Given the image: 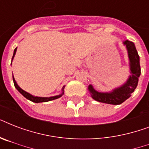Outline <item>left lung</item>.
<instances>
[{"label":"left lung","mask_w":149,"mask_h":149,"mask_svg":"<svg viewBox=\"0 0 149 149\" xmlns=\"http://www.w3.org/2000/svg\"><path fill=\"white\" fill-rule=\"evenodd\" d=\"M123 45H125L127 52L128 65H129L130 75L127 80L120 86L113 88L112 91L107 92H101L97 91L92 84L88 86V91L91 97L96 101L101 102L104 104L118 105L132 96V93L136 89L139 83V78L141 75L140 67V58L136 50L135 45L132 42L128 40L124 41Z\"/></svg>","instance_id":"1"}]
</instances>
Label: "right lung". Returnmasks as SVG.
Listing matches in <instances>:
<instances>
[{
    "mask_svg": "<svg viewBox=\"0 0 149 149\" xmlns=\"http://www.w3.org/2000/svg\"><path fill=\"white\" fill-rule=\"evenodd\" d=\"M16 51H17V48H15V49L14 50V54H13L12 60H11V62H12L14 58H15V54H16ZM13 81H14V84H15V88L19 91V93H22V95L24 96V97L26 98V99L29 100H31V101L34 102V103H42V102H48V101H50V100H53L58 99V98L61 97L63 95V93H64V88H65V86H63L62 91H61V93H59V94H58V95L52 96V97H37V96L32 95V94H31V93H28V92H26V91H24V90H22V89L18 85H17V82H16V80H15L14 76H13Z\"/></svg>",
    "mask_w": 149,
    "mask_h": 149,
    "instance_id": "obj_1",
    "label": "right lung"
}]
</instances>
